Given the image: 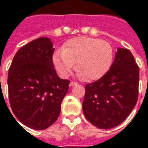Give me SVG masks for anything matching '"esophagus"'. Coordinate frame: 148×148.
Returning a JSON list of instances; mask_svg holds the SVG:
<instances>
[{"instance_id":"34e87169","label":"esophagus","mask_w":148,"mask_h":148,"mask_svg":"<svg viewBox=\"0 0 148 148\" xmlns=\"http://www.w3.org/2000/svg\"><path fill=\"white\" fill-rule=\"evenodd\" d=\"M76 84H77V83H76V82H70V87H73V86L76 85Z\"/></svg>"}]
</instances>
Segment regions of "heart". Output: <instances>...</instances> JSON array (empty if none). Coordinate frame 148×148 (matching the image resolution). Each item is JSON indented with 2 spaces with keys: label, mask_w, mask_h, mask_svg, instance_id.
<instances>
[{
  "label": "heart",
  "mask_w": 148,
  "mask_h": 148,
  "mask_svg": "<svg viewBox=\"0 0 148 148\" xmlns=\"http://www.w3.org/2000/svg\"><path fill=\"white\" fill-rule=\"evenodd\" d=\"M113 59V47L109 43L84 36L66 41L62 50L53 56L54 65L61 76H67L75 63L78 75L87 80L101 78L110 68Z\"/></svg>",
  "instance_id": "1"
}]
</instances>
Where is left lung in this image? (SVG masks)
Segmentation results:
<instances>
[{
  "mask_svg": "<svg viewBox=\"0 0 148 148\" xmlns=\"http://www.w3.org/2000/svg\"><path fill=\"white\" fill-rule=\"evenodd\" d=\"M139 68L127 49L118 48L109 71L85 85L82 108L86 119L101 129L125 121L137 102Z\"/></svg>",
  "mask_w": 148,
  "mask_h": 148,
  "instance_id": "obj_1",
  "label": "left lung"
}]
</instances>
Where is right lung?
<instances>
[{
	"label": "right lung",
	"instance_id": "right-lung-1",
	"mask_svg": "<svg viewBox=\"0 0 148 148\" xmlns=\"http://www.w3.org/2000/svg\"><path fill=\"white\" fill-rule=\"evenodd\" d=\"M54 50L49 38H38L17 52L9 69L12 110L22 124L34 130L47 129L58 119L69 89L70 81L60 78L55 70Z\"/></svg>",
	"mask_w": 148,
	"mask_h": 148
}]
</instances>
